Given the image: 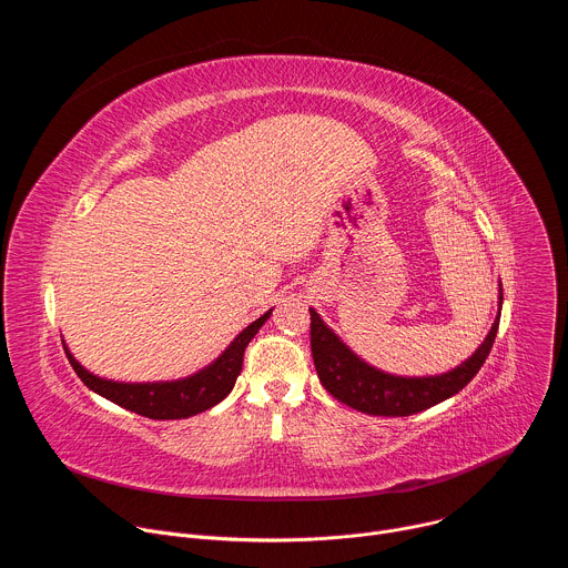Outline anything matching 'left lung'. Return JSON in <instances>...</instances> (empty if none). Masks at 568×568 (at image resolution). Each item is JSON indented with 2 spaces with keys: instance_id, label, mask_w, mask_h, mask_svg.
<instances>
[{
  "instance_id": "obj_1",
  "label": "left lung",
  "mask_w": 568,
  "mask_h": 568,
  "mask_svg": "<svg viewBox=\"0 0 568 568\" xmlns=\"http://www.w3.org/2000/svg\"><path fill=\"white\" fill-rule=\"evenodd\" d=\"M504 303V290H499V305ZM499 331V316L493 331L469 359L460 366L427 377H399L373 368L359 359L310 307V346L316 375L333 397L348 407L368 416H412L425 412L434 404L456 395L488 359Z\"/></svg>"
}]
</instances>
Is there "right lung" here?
I'll return each mask as SVG.
<instances>
[{
  "instance_id": "obj_1",
  "label": "right lung",
  "mask_w": 568,
  "mask_h": 568,
  "mask_svg": "<svg viewBox=\"0 0 568 568\" xmlns=\"http://www.w3.org/2000/svg\"><path fill=\"white\" fill-rule=\"evenodd\" d=\"M270 314L272 310H267L261 318L250 323V326L231 342V346L211 366L202 368L191 377L175 379V382L125 384V382L103 379L80 366L69 353V348L64 344L62 346L75 375L83 379L85 386L92 388L94 393L103 395L105 399L119 404V407L128 412H134L152 420H180L215 407L217 402H222L231 393L242 371V355H245L247 344L256 337V333L270 318Z\"/></svg>"
}]
</instances>
